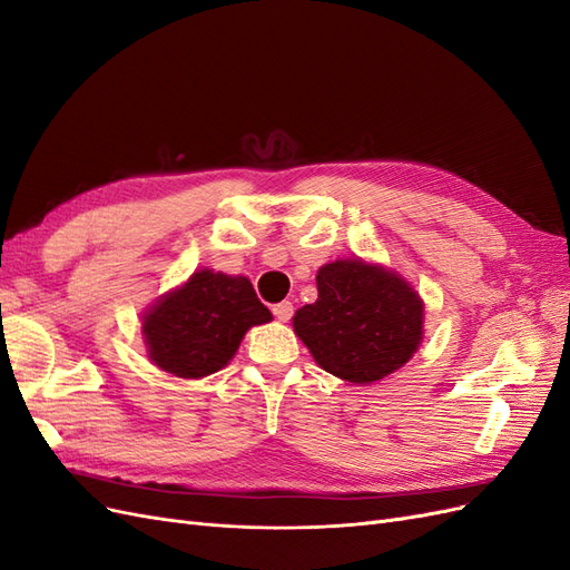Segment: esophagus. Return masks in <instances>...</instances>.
Listing matches in <instances>:
<instances>
[{
  "instance_id": "obj_1",
  "label": "esophagus",
  "mask_w": 570,
  "mask_h": 570,
  "mask_svg": "<svg viewBox=\"0 0 570 570\" xmlns=\"http://www.w3.org/2000/svg\"><path fill=\"white\" fill-rule=\"evenodd\" d=\"M292 314H295V306H292V302H281V304H273V316L278 321H289Z\"/></svg>"
}]
</instances>
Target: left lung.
<instances>
[{
  "label": "left lung",
  "mask_w": 570,
  "mask_h": 570,
  "mask_svg": "<svg viewBox=\"0 0 570 570\" xmlns=\"http://www.w3.org/2000/svg\"><path fill=\"white\" fill-rule=\"evenodd\" d=\"M318 299L292 327L316 364L354 385L402 368L423 340V299L400 273L361 258L318 268Z\"/></svg>",
  "instance_id": "1"
}]
</instances>
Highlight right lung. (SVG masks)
Masks as SVG:
<instances>
[{
    "label": "right lung",
    "mask_w": 570,
    "mask_h": 570,
    "mask_svg": "<svg viewBox=\"0 0 570 570\" xmlns=\"http://www.w3.org/2000/svg\"><path fill=\"white\" fill-rule=\"evenodd\" d=\"M273 316L245 275L202 268L142 316L149 358L178 377H204L235 356L252 325Z\"/></svg>",
    "instance_id": "obj_1"
}]
</instances>
